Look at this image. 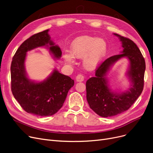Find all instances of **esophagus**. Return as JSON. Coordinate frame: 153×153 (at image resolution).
Wrapping results in <instances>:
<instances>
[{"mask_svg":"<svg viewBox=\"0 0 153 153\" xmlns=\"http://www.w3.org/2000/svg\"><path fill=\"white\" fill-rule=\"evenodd\" d=\"M76 81L77 82H82V81H84V76L82 74H78L76 76Z\"/></svg>","mask_w":153,"mask_h":153,"instance_id":"34e87169","label":"esophagus"}]
</instances>
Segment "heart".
I'll list each match as a JSON object with an SVG mask.
<instances>
[{"instance_id":"1","label":"heart","mask_w":153,"mask_h":153,"mask_svg":"<svg viewBox=\"0 0 153 153\" xmlns=\"http://www.w3.org/2000/svg\"><path fill=\"white\" fill-rule=\"evenodd\" d=\"M108 51V44L102 38L82 36L76 38L71 45V52H65L64 61L69 64L74 58L82 59L84 67L88 70L95 69L104 58Z\"/></svg>"}]
</instances>
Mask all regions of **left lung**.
I'll use <instances>...</instances> for the list:
<instances>
[{
  "label": "left lung",
  "instance_id": "8db88e82",
  "mask_svg": "<svg viewBox=\"0 0 153 153\" xmlns=\"http://www.w3.org/2000/svg\"><path fill=\"white\" fill-rule=\"evenodd\" d=\"M114 34L122 42L124 49L122 54L105 59L97 68L95 76L86 82V97L89 107L104 117L116 116L129 109L141 95L144 88L146 64L140 50L131 39ZM123 57H127L130 61L127 75L131 84L128 91L117 93L109 88L105 76L111 65Z\"/></svg>",
  "mask_w": 153,
  "mask_h": 153
}]
</instances>
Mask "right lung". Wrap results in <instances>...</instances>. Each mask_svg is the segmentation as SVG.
Instances as JSON below:
<instances>
[{
    "mask_svg": "<svg viewBox=\"0 0 153 153\" xmlns=\"http://www.w3.org/2000/svg\"><path fill=\"white\" fill-rule=\"evenodd\" d=\"M48 30L32 36L20 45L12 59L10 66L12 94L22 109L38 116H49L61 108L68 91L74 84V80L54 70L42 82H35L27 77L24 62L27 51L49 46V50L56 59L62 52L51 40Z\"/></svg>",
    "mask_w": 153,
    "mask_h": 153,
    "instance_id": "obj_1",
    "label": "right lung"
}]
</instances>
